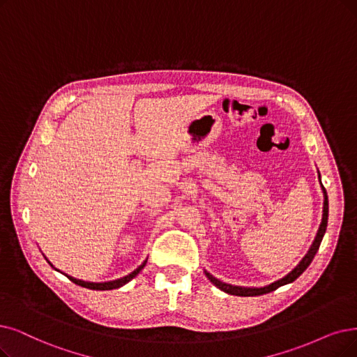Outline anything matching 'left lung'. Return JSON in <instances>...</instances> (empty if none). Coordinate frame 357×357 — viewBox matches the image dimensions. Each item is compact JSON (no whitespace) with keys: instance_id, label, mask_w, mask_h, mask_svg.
Returning a JSON list of instances; mask_svg holds the SVG:
<instances>
[{"instance_id":"1","label":"left lung","mask_w":357,"mask_h":357,"mask_svg":"<svg viewBox=\"0 0 357 357\" xmlns=\"http://www.w3.org/2000/svg\"><path fill=\"white\" fill-rule=\"evenodd\" d=\"M319 181H321V174H319ZM322 186V183H321ZM322 193H324V209H322V221L319 224V228H318V233L315 236V240H313V243L310 245L307 253L303 256L302 261L298 262L290 273L287 275H284L282 278L274 281L268 284V286H264V287H241V286H233V284H227V282H222L220 281L218 278H215L213 275H211L208 271H205V275L208 277V280L213 284V286L218 287L220 290H222L224 293H228V294H233V296H243V297H249V296H261V294H266L269 291H274L277 290L278 287L281 286H286V284H290L293 282L298 275L303 274V271L310 265L313 256L317 255L318 249H319V245L322 241V237L325 234V230H326V224H328V196H326V190L324 189L322 186Z\"/></svg>"}]
</instances>
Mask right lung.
<instances>
[{"label": "right lung", "mask_w": 357, "mask_h": 357, "mask_svg": "<svg viewBox=\"0 0 357 357\" xmlns=\"http://www.w3.org/2000/svg\"><path fill=\"white\" fill-rule=\"evenodd\" d=\"M48 261V259H47ZM148 261V259H146ZM146 261H144L142 262V265H139L133 273H130V274H127L126 277H121V278H117V280H112V281H105V282H91V281H83V280H77V278H73V277H70V275H67V278L70 280V281H73L75 284H77V286H82V287H86V289H91V290H114V289H120V287H123L124 284H127L129 281H132L142 269H144V266L146 265ZM48 264L52 266V264L48 261ZM59 271V269H56Z\"/></svg>", "instance_id": "1"}]
</instances>
